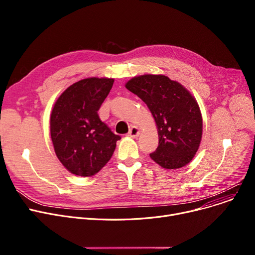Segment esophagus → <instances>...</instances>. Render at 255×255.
Masks as SVG:
<instances>
[{"instance_id":"34e87169","label":"esophagus","mask_w":255,"mask_h":255,"mask_svg":"<svg viewBox=\"0 0 255 255\" xmlns=\"http://www.w3.org/2000/svg\"><path fill=\"white\" fill-rule=\"evenodd\" d=\"M128 135L131 137H136L139 135V129L136 126H132L128 132Z\"/></svg>"}]
</instances>
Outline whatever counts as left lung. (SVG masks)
Instances as JSON below:
<instances>
[{"label": "left lung", "mask_w": 255, "mask_h": 255, "mask_svg": "<svg viewBox=\"0 0 255 255\" xmlns=\"http://www.w3.org/2000/svg\"><path fill=\"white\" fill-rule=\"evenodd\" d=\"M125 87L146 104L155 119L159 143L150 157L166 169L188 164L203 135L202 114L190 92L161 74L135 76Z\"/></svg>", "instance_id": "obj_1"}]
</instances>
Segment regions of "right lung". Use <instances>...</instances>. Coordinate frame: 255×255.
<instances>
[{
    "label": "right lung",
    "mask_w": 255,
    "mask_h": 255,
    "mask_svg": "<svg viewBox=\"0 0 255 255\" xmlns=\"http://www.w3.org/2000/svg\"><path fill=\"white\" fill-rule=\"evenodd\" d=\"M113 78L91 77L67 88L50 115V136L57 157L73 175L91 177L112 158L121 136L98 116Z\"/></svg>",
    "instance_id": "add662e5"
}]
</instances>
